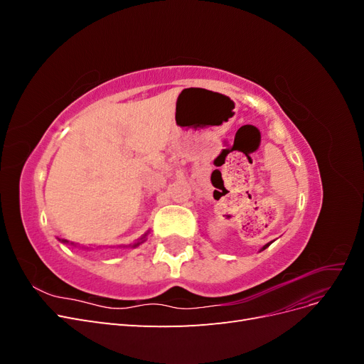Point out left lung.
Returning a JSON list of instances; mask_svg holds the SVG:
<instances>
[{"label":"left lung","mask_w":364,"mask_h":364,"mask_svg":"<svg viewBox=\"0 0 364 364\" xmlns=\"http://www.w3.org/2000/svg\"><path fill=\"white\" fill-rule=\"evenodd\" d=\"M270 245H272V243H267V245H264V246L261 247V250H264V249H267V247H269ZM261 250H259V252H261Z\"/></svg>","instance_id":"8db88e82"}]
</instances>
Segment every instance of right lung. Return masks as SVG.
<instances>
[{"label": "right lung", "mask_w": 364, "mask_h": 364, "mask_svg": "<svg viewBox=\"0 0 364 364\" xmlns=\"http://www.w3.org/2000/svg\"><path fill=\"white\" fill-rule=\"evenodd\" d=\"M147 234H149V232H146L141 238H138V240L135 241V243H132V245H129V246H119V247H138L139 245H142V243H144V241L147 240ZM58 240L60 241V243H63V245H71V246L75 247V245H74V243H70L68 240H63V238H58ZM98 247H100V246H98ZM98 247H97V249H98ZM82 249H90V250H91L92 247H82Z\"/></svg>", "instance_id": "right-lung-1"}]
</instances>
